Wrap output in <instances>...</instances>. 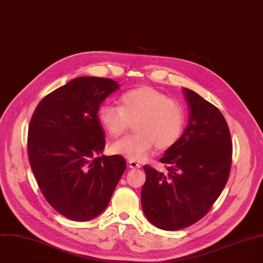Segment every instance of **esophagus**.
<instances>
[{
	"label": "esophagus",
	"instance_id": "1",
	"mask_svg": "<svg viewBox=\"0 0 263 263\" xmlns=\"http://www.w3.org/2000/svg\"><path fill=\"white\" fill-rule=\"evenodd\" d=\"M128 165L130 168H140V164H138L136 161H133V160H129Z\"/></svg>",
	"mask_w": 263,
	"mask_h": 263
}]
</instances>
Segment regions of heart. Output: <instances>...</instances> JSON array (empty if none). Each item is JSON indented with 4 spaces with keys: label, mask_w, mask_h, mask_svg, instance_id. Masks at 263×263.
Masks as SVG:
<instances>
[{
    "label": "heart",
    "mask_w": 263,
    "mask_h": 263,
    "mask_svg": "<svg viewBox=\"0 0 263 263\" xmlns=\"http://www.w3.org/2000/svg\"><path fill=\"white\" fill-rule=\"evenodd\" d=\"M120 106L104 103L98 121L110 137H119L135 123L134 135L111 144V152L130 160H144L153 147L165 151L176 144L184 131L185 112L182 105L149 86L130 90L120 97Z\"/></svg>",
    "instance_id": "obj_1"
}]
</instances>
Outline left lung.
<instances>
[{
    "label": "left lung",
    "instance_id": "left-lung-1",
    "mask_svg": "<svg viewBox=\"0 0 263 263\" xmlns=\"http://www.w3.org/2000/svg\"><path fill=\"white\" fill-rule=\"evenodd\" d=\"M189 121L180 140L160 159L164 174L144 166L142 210L163 230H179L199 221L223 191L231 167L232 142L221 111L184 87Z\"/></svg>",
    "mask_w": 263,
    "mask_h": 263
}]
</instances>
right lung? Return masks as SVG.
Here are the masks:
<instances>
[{
    "instance_id": "right-lung-1",
    "label": "right lung",
    "mask_w": 263,
    "mask_h": 263,
    "mask_svg": "<svg viewBox=\"0 0 263 263\" xmlns=\"http://www.w3.org/2000/svg\"><path fill=\"white\" fill-rule=\"evenodd\" d=\"M119 87L109 78H74L44 97L31 119L35 179L48 203L70 220L99 216L126 169L122 156L102 155L105 133L98 121L100 105Z\"/></svg>"
}]
</instances>
